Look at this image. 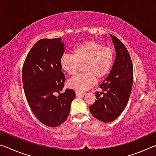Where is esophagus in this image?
Listing matches in <instances>:
<instances>
[{"label": "esophagus", "instance_id": "esophagus-1", "mask_svg": "<svg viewBox=\"0 0 156 156\" xmlns=\"http://www.w3.org/2000/svg\"><path fill=\"white\" fill-rule=\"evenodd\" d=\"M85 94H86L85 92H81V91H76V96H84V95H85Z\"/></svg>", "mask_w": 156, "mask_h": 156}]
</instances>
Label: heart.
Wrapping results in <instances>:
<instances>
[{
  "label": "heart",
  "instance_id": "obj_1",
  "mask_svg": "<svg viewBox=\"0 0 156 156\" xmlns=\"http://www.w3.org/2000/svg\"><path fill=\"white\" fill-rule=\"evenodd\" d=\"M60 67L69 76H74L83 65L84 73L71 78L69 87L77 91L90 88L96 81L109 74L114 62V51L101 43L88 41L78 44L73 49V54H65L60 58Z\"/></svg>",
  "mask_w": 156,
  "mask_h": 156
}]
</instances>
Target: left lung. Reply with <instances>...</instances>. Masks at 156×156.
<instances>
[{
  "label": "left lung",
  "mask_w": 156,
  "mask_h": 156,
  "mask_svg": "<svg viewBox=\"0 0 156 156\" xmlns=\"http://www.w3.org/2000/svg\"><path fill=\"white\" fill-rule=\"evenodd\" d=\"M110 36L115 49V61L109 74L100 85L103 92H96L97 100L89 107L94 117L104 122L115 120L125 109L133 78V63L127 49L117 37Z\"/></svg>",
  "instance_id": "1"
}]
</instances>
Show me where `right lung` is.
<instances>
[{"instance_id":"1","label":"right lung","mask_w":156,"mask_h":156,"mask_svg":"<svg viewBox=\"0 0 156 156\" xmlns=\"http://www.w3.org/2000/svg\"><path fill=\"white\" fill-rule=\"evenodd\" d=\"M62 38H43L29 51L23 66L22 78L29 105L41 122L56 127L67 120L76 93L64 87L65 76L60 67L65 52Z\"/></svg>"}]
</instances>
